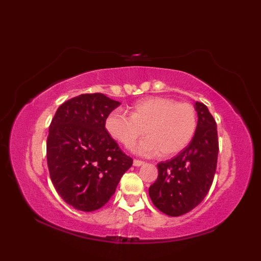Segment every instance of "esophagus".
<instances>
[{"mask_svg":"<svg viewBox=\"0 0 261 261\" xmlns=\"http://www.w3.org/2000/svg\"><path fill=\"white\" fill-rule=\"evenodd\" d=\"M142 164H143V162L140 159H135L134 160V166H137V167H139V166H141Z\"/></svg>","mask_w":261,"mask_h":261,"instance_id":"1","label":"esophagus"}]
</instances>
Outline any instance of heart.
I'll return each mask as SVG.
<instances>
[{
	"label": "heart",
	"instance_id": "1",
	"mask_svg": "<svg viewBox=\"0 0 261 261\" xmlns=\"http://www.w3.org/2000/svg\"><path fill=\"white\" fill-rule=\"evenodd\" d=\"M105 127L114 140L126 148L134 146L145 132L147 137L137 151L145 156L159 152L160 156L168 157L190 145L197 127V114L187 102L151 96L132 105L131 115L120 109L112 111Z\"/></svg>",
	"mask_w": 261,
	"mask_h": 261
}]
</instances>
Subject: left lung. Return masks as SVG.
Returning a JSON list of instances; mask_svg holds the SVG:
<instances>
[{"label":"left lung","mask_w":261,"mask_h":261,"mask_svg":"<svg viewBox=\"0 0 261 261\" xmlns=\"http://www.w3.org/2000/svg\"><path fill=\"white\" fill-rule=\"evenodd\" d=\"M198 122L190 145L157 165V180L149 187L154 206L170 216L190 212L203 201L213 182L218 164L216 122L207 107L196 102Z\"/></svg>","instance_id":"1"}]
</instances>
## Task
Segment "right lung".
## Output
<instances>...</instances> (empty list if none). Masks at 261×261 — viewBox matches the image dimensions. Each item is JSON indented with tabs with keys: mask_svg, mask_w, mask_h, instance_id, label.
<instances>
[{
	"mask_svg": "<svg viewBox=\"0 0 261 261\" xmlns=\"http://www.w3.org/2000/svg\"><path fill=\"white\" fill-rule=\"evenodd\" d=\"M120 102L101 93L82 94L58 108L49 126L47 163L56 191L76 210L104 206L134 160L105 127Z\"/></svg>",
	"mask_w": 261,
	"mask_h": 261,
	"instance_id": "add662e5",
	"label": "right lung"
}]
</instances>
